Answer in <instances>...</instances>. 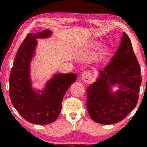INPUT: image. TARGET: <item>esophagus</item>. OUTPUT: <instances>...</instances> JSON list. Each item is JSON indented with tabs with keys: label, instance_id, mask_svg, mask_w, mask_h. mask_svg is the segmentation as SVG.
I'll return each mask as SVG.
<instances>
[{
	"label": "esophagus",
	"instance_id": "1",
	"mask_svg": "<svg viewBox=\"0 0 147 147\" xmlns=\"http://www.w3.org/2000/svg\"><path fill=\"white\" fill-rule=\"evenodd\" d=\"M82 78L83 80H88L90 78V74H89L88 72H84L81 75Z\"/></svg>",
	"mask_w": 147,
	"mask_h": 147
}]
</instances>
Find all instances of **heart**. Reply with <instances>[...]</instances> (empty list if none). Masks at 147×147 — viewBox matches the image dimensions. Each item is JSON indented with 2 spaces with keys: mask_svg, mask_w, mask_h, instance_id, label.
Segmentation results:
<instances>
[{
  "mask_svg": "<svg viewBox=\"0 0 147 147\" xmlns=\"http://www.w3.org/2000/svg\"><path fill=\"white\" fill-rule=\"evenodd\" d=\"M98 43H96V42H92V43H89V45H88V47L89 48H90V49H96V48H97V47H98ZM106 48H102V53H104V51H106Z\"/></svg>",
  "mask_w": 147,
  "mask_h": 147,
  "instance_id": "b5f03b06",
  "label": "heart"
}]
</instances>
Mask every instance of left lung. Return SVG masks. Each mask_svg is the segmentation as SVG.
I'll return each mask as SVG.
<instances>
[{"instance_id": "8db88e82", "label": "left lung", "mask_w": 147, "mask_h": 147, "mask_svg": "<svg viewBox=\"0 0 147 147\" xmlns=\"http://www.w3.org/2000/svg\"><path fill=\"white\" fill-rule=\"evenodd\" d=\"M96 82L87 89V109L93 121L103 124L121 121L135 108L141 83V69L127 34L123 32L120 47ZM119 91L112 95L111 85Z\"/></svg>"}]
</instances>
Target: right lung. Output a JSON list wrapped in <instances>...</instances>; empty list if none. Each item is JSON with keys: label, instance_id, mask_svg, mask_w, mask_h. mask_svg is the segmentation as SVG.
I'll use <instances>...</instances> for the list:
<instances>
[{"label": "right lung", "instance_id": "obj_1", "mask_svg": "<svg viewBox=\"0 0 147 147\" xmlns=\"http://www.w3.org/2000/svg\"><path fill=\"white\" fill-rule=\"evenodd\" d=\"M51 34V31L47 29L27 35L17 51L9 76V91L12 104L26 121L36 124H47L56 120L65 94L77 78L74 73L56 74L41 91V93L32 89L29 67L36 39L47 38Z\"/></svg>", "mask_w": 147, "mask_h": 147}]
</instances>
